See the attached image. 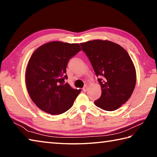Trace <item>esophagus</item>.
Here are the masks:
<instances>
[{"mask_svg": "<svg viewBox=\"0 0 157 157\" xmlns=\"http://www.w3.org/2000/svg\"><path fill=\"white\" fill-rule=\"evenodd\" d=\"M88 86H87V85H85V86L83 87V91H84V92H86L87 90H88Z\"/></svg>", "mask_w": 157, "mask_h": 157, "instance_id": "obj_1", "label": "esophagus"}]
</instances>
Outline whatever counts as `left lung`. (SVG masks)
I'll return each mask as SVG.
<instances>
[{
  "mask_svg": "<svg viewBox=\"0 0 157 157\" xmlns=\"http://www.w3.org/2000/svg\"><path fill=\"white\" fill-rule=\"evenodd\" d=\"M82 50L91 63L102 88L94 103L105 111L121 107L131 97L136 82V69L131 57L120 45L107 40L81 43Z\"/></svg>",
  "mask_w": 157,
  "mask_h": 157,
  "instance_id": "8db88e82",
  "label": "left lung"
}]
</instances>
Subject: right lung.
I'll list each match as a JSON object with an SVG mask.
<instances>
[{"mask_svg":"<svg viewBox=\"0 0 157 157\" xmlns=\"http://www.w3.org/2000/svg\"><path fill=\"white\" fill-rule=\"evenodd\" d=\"M80 50L79 44L50 41L33 53L26 67L25 84L37 107L58 115L72 107L81 89H74L65 83L66 66Z\"/></svg>","mask_w":157,"mask_h":157,"instance_id":"add662e5","label":"right lung"}]
</instances>
